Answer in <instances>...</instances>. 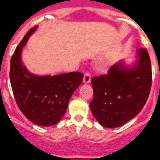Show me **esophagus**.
Wrapping results in <instances>:
<instances>
[{"label": "esophagus", "mask_w": 160, "mask_h": 160, "mask_svg": "<svg viewBox=\"0 0 160 160\" xmlns=\"http://www.w3.org/2000/svg\"><path fill=\"white\" fill-rule=\"evenodd\" d=\"M90 80H91V76L89 73H86L84 74V78H83V82L85 84H88L90 82Z\"/></svg>", "instance_id": "esophagus-1"}]
</instances>
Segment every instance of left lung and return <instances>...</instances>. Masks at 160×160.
<instances>
[{
    "mask_svg": "<svg viewBox=\"0 0 160 160\" xmlns=\"http://www.w3.org/2000/svg\"><path fill=\"white\" fill-rule=\"evenodd\" d=\"M152 64L148 51L138 49L131 64L124 60L113 65L108 73L91 80L93 115L104 128H118L142 111L152 87Z\"/></svg>",
    "mask_w": 160,
    "mask_h": 160,
    "instance_id": "8db88e82",
    "label": "left lung"
}]
</instances>
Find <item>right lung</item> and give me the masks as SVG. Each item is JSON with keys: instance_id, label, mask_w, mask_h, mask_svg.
Instances as JSON below:
<instances>
[{"instance_id": "1", "label": "right lung", "mask_w": 160, "mask_h": 160, "mask_svg": "<svg viewBox=\"0 0 160 160\" xmlns=\"http://www.w3.org/2000/svg\"><path fill=\"white\" fill-rule=\"evenodd\" d=\"M38 25L24 37L10 62V83L18 107L28 119L41 127L56 125L64 116L72 94L81 85L83 73L38 75L27 70L22 60V49Z\"/></svg>"}]
</instances>
